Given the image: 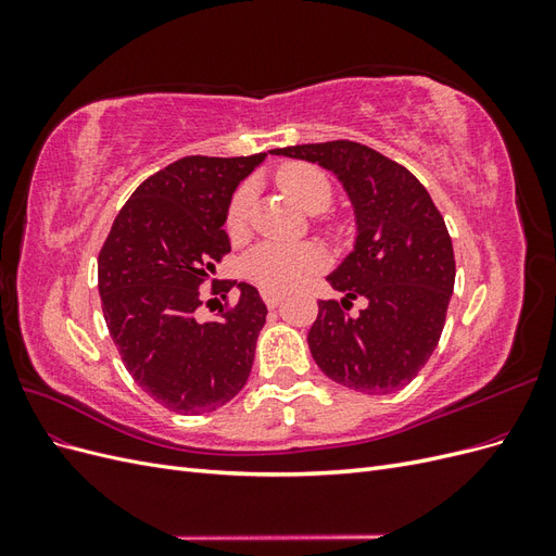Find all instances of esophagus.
Masks as SVG:
<instances>
[{"mask_svg": "<svg viewBox=\"0 0 556 556\" xmlns=\"http://www.w3.org/2000/svg\"><path fill=\"white\" fill-rule=\"evenodd\" d=\"M262 299H264V304L268 306V308H276L280 301H282V294H276V292H262Z\"/></svg>", "mask_w": 556, "mask_h": 556, "instance_id": "1", "label": "esophagus"}]
</instances>
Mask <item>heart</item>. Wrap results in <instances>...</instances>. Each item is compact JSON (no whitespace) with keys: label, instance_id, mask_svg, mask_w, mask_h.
I'll return each instance as SVG.
<instances>
[{"label":"heart","instance_id":"obj_1","mask_svg":"<svg viewBox=\"0 0 556 556\" xmlns=\"http://www.w3.org/2000/svg\"><path fill=\"white\" fill-rule=\"evenodd\" d=\"M276 180L301 208L308 213H323L331 206L333 188L325 172L308 162H290L278 169ZM255 201V188L243 182L231 194L227 206L225 229L231 241H243L250 231V213ZM325 255L323 250L311 243L282 245V243H262L248 252L243 262V274L250 282H255L264 292L285 294L299 285H304L317 271H323Z\"/></svg>","mask_w":556,"mask_h":556}]
</instances>
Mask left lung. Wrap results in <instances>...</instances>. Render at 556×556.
<instances>
[{
    "mask_svg": "<svg viewBox=\"0 0 556 556\" xmlns=\"http://www.w3.org/2000/svg\"><path fill=\"white\" fill-rule=\"evenodd\" d=\"M343 182L357 217L355 250L331 276L341 301H317L311 355L333 382L364 394L406 387L433 355L454 290V250L441 211L406 166L357 141L276 148ZM365 299L357 316L346 311Z\"/></svg>",
    "mask_w": 556,
    "mask_h": 556,
    "instance_id": "left-lung-1",
    "label": "left lung"
}]
</instances>
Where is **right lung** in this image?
Masks as SVG:
<instances>
[{
  "label": "right lung",
  "mask_w": 556,
  "mask_h": 556,
  "mask_svg": "<svg viewBox=\"0 0 556 556\" xmlns=\"http://www.w3.org/2000/svg\"><path fill=\"white\" fill-rule=\"evenodd\" d=\"M264 157L190 155L164 166L134 190L99 250L111 339L134 382L174 413L220 408L250 376L266 323L260 292L239 282V301L217 319L201 323L197 311L199 288L231 250L223 229L231 194ZM231 285L215 282L211 294Z\"/></svg>",
  "instance_id": "1"
}]
</instances>
